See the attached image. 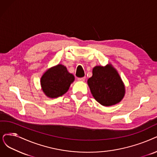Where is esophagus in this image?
Here are the masks:
<instances>
[{
    "instance_id": "obj_1",
    "label": "esophagus",
    "mask_w": 157,
    "mask_h": 157,
    "mask_svg": "<svg viewBox=\"0 0 157 157\" xmlns=\"http://www.w3.org/2000/svg\"><path fill=\"white\" fill-rule=\"evenodd\" d=\"M85 77H81V78H78V80L79 81H84L85 80Z\"/></svg>"
}]
</instances>
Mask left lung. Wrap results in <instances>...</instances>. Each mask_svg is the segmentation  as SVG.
<instances>
[{
    "instance_id": "left-lung-1",
    "label": "left lung",
    "mask_w": 157,
    "mask_h": 157,
    "mask_svg": "<svg viewBox=\"0 0 157 157\" xmlns=\"http://www.w3.org/2000/svg\"><path fill=\"white\" fill-rule=\"evenodd\" d=\"M87 84L94 98L104 106L119 103L125 95V86L120 75L110 64L93 67Z\"/></svg>"
}]
</instances>
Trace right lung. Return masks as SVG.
I'll list each match as a JSON object with an SVG mask.
<instances>
[{
    "instance_id": "1",
    "label": "right lung",
    "mask_w": 157,
    "mask_h": 157,
    "mask_svg": "<svg viewBox=\"0 0 157 157\" xmlns=\"http://www.w3.org/2000/svg\"><path fill=\"white\" fill-rule=\"evenodd\" d=\"M74 80L73 75L67 71L66 66L58 64L49 68L43 74L40 84L45 95L54 98L66 93Z\"/></svg>"
}]
</instances>
